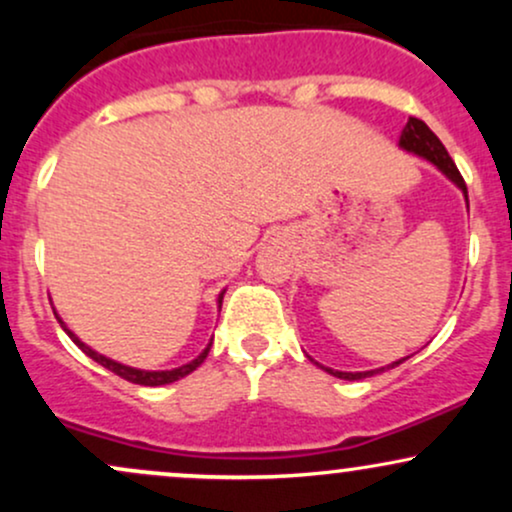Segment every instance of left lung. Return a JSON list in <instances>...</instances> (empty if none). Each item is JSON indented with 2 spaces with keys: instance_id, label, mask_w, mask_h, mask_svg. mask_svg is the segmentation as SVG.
I'll return each instance as SVG.
<instances>
[{
  "instance_id": "left-lung-1",
  "label": "left lung",
  "mask_w": 512,
  "mask_h": 512,
  "mask_svg": "<svg viewBox=\"0 0 512 512\" xmlns=\"http://www.w3.org/2000/svg\"><path fill=\"white\" fill-rule=\"evenodd\" d=\"M399 146L411 151V154L424 156L426 161H431L433 166H438L452 182H455L457 187H460V190L464 192V199H467V185H464V178L460 175V170H457L455 161H452L448 151H445L443 142H440L436 134L428 129L424 120H419V117H409L407 127H404L402 137H399ZM467 207H469V199H467ZM402 361H404V358H402ZM402 361L392 363V368L399 366ZM325 370H327V373H332L334 378H342V380H361V378H368V375L375 373V370H366V373H342V370H332V368H325ZM380 370H383V368H380Z\"/></svg>"
}]
</instances>
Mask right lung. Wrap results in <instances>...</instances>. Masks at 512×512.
<instances>
[{"instance_id": "obj_1", "label": "right lung", "mask_w": 512, "mask_h": 512, "mask_svg": "<svg viewBox=\"0 0 512 512\" xmlns=\"http://www.w3.org/2000/svg\"><path fill=\"white\" fill-rule=\"evenodd\" d=\"M223 298V296H221ZM221 298H219V303H221ZM57 322H60V325L64 327V322L60 320V315H57ZM64 332L69 334V337H72V342L79 346L81 351H84L86 356H91L93 361L96 363H101L103 368H108L110 373H115V375H120V378H125L127 383H134V385H149V387H156V385H168V383H175V380H180V378H185V375H190L192 370H197L199 366H202V361L204 358H207V354H209V346L207 349L202 351V354H199L195 361L192 363H185V366H180V368H173V370H137V368H129V366H122V363H115V361H110V358H105V356H101V354H96V351L93 349H88V346L84 344V342H79V339L74 337L72 332L67 330V327H64Z\"/></svg>"}]
</instances>
